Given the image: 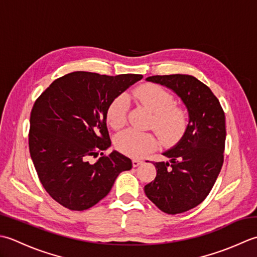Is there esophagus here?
Here are the masks:
<instances>
[{
	"label": "esophagus",
	"instance_id": "34e87169",
	"mask_svg": "<svg viewBox=\"0 0 257 257\" xmlns=\"http://www.w3.org/2000/svg\"><path fill=\"white\" fill-rule=\"evenodd\" d=\"M142 163H143V161L138 160V159H134V160L132 161V164H133V166H134V167H138L139 165H141Z\"/></svg>",
	"mask_w": 257,
	"mask_h": 257
}]
</instances>
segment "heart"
Wrapping results in <instances>:
<instances>
[{"label": "heart", "instance_id": "1", "mask_svg": "<svg viewBox=\"0 0 257 257\" xmlns=\"http://www.w3.org/2000/svg\"><path fill=\"white\" fill-rule=\"evenodd\" d=\"M134 96L148 106L153 114L152 125L164 142H174L184 133L187 125V113L184 108L174 105V97L163 87L145 84L134 92ZM128 109L126 95L115 97L107 108V122L113 128L123 126ZM116 148L131 158H143L158 145L153 133L136 128H126L115 138Z\"/></svg>", "mask_w": 257, "mask_h": 257}]
</instances>
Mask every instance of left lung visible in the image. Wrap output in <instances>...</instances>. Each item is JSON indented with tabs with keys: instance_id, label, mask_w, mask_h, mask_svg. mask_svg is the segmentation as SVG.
Instances as JSON below:
<instances>
[{
	"instance_id": "8db88e82",
	"label": "left lung",
	"mask_w": 257,
	"mask_h": 257,
	"mask_svg": "<svg viewBox=\"0 0 257 257\" xmlns=\"http://www.w3.org/2000/svg\"><path fill=\"white\" fill-rule=\"evenodd\" d=\"M146 81L170 88L188 112L184 135L163 152L170 162L154 163L155 180L144 187L161 211L174 215L197 206L211 192L224 161L225 114L209 87L194 76L155 75Z\"/></svg>"
}]
</instances>
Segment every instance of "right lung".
<instances>
[{
    "label": "right lung",
    "mask_w": 257,
    "mask_h": 257,
    "mask_svg": "<svg viewBox=\"0 0 257 257\" xmlns=\"http://www.w3.org/2000/svg\"><path fill=\"white\" fill-rule=\"evenodd\" d=\"M142 77L73 72L55 80L35 101L30 117L31 159L45 191L61 205L72 211L94 206L108 194L119 173L132 169V161L117 151L95 163L88 158L111 146L109 104Z\"/></svg>",
    "instance_id": "obj_1"
}]
</instances>
